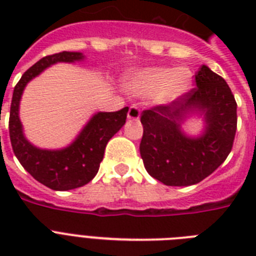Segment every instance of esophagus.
<instances>
[{
    "instance_id": "34e87169",
    "label": "esophagus",
    "mask_w": 256,
    "mask_h": 256,
    "mask_svg": "<svg viewBox=\"0 0 256 256\" xmlns=\"http://www.w3.org/2000/svg\"><path fill=\"white\" fill-rule=\"evenodd\" d=\"M140 116V108L138 106H132V108H128V120H138Z\"/></svg>"
}]
</instances>
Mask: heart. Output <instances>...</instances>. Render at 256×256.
Returning <instances> with one entry per match:
<instances>
[{"label": "heart", "mask_w": 256, "mask_h": 256, "mask_svg": "<svg viewBox=\"0 0 256 256\" xmlns=\"http://www.w3.org/2000/svg\"><path fill=\"white\" fill-rule=\"evenodd\" d=\"M191 85V73L188 69L178 68H148L132 73L126 80V88L138 96H150L156 94L162 102L178 98L187 92Z\"/></svg>", "instance_id": "b5f03b06"}]
</instances>
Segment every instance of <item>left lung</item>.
<instances>
[{
    "mask_svg": "<svg viewBox=\"0 0 256 256\" xmlns=\"http://www.w3.org/2000/svg\"><path fill=\"white\" fill-rule=\"evenodd\" d=\"M195 86L168 104L144 110L140 152L152 178L166 186H191L212 174L226 160L236 132V102L220 76L206 65L195 74ZM196 111L206 130L190 138L180 130L184 116Z\"/></svg>",
    "mask_w": 256,
    "mask_h": 256,
    "instance_id": "8db88e82",
    "label": "left lung"
}]
</instances>
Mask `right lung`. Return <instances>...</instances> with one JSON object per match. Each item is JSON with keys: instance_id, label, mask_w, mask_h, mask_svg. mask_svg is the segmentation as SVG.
<instances>
[{"instance_id": "add662e5", "label": "right lung", "mask_w": 256, "mask_h": 256, "mask_svg": "<svg viewBox=\"0 0 256 256\" xmlns=\"http://www.w3.org/2000/svg\"><path fill=\"white\" fill-rule=\"evenodd\" d=\"M84 60L78 52H61L46 56L28 69L14 88L9 116V136L13 152L34 179L52 190L66 191L85 186L100 170L104 148L116 132L126 122L128 108L118 112H96L88 120L73 144L62 150H41L26 140L18 116L22 92L28 82L57 62Z\"/></svg>"}]
</instances>
